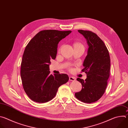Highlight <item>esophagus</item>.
I'll return each instance as SVG.
<instances>
[{"instance_id":"esophagus-1","label":"esophagus","mask_w":128,"mask_h":128,"mask_svg":"<svg viewBox=\"0 0 128 128\" xmlns=\"http://www.w3.org/2000/svg\"><path fill=\"white\" fill-rule=\"evenodd\" d=\"M69 78V80H70V81H74V80H76L75 78L73 77V76H70Z\"/></svg>"}]
</instances>
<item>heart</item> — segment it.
<instances>
[{
	"mask_svg": "<svg viewBox=\"0 0 128 128\" xmlns=\"http://www.w3.org/2000/svg\"><path fill=\"white\" fill-rule=\"evenodd\" d=\"M74 48H82L83 49H84V46L80 42H76L74 44Z\"/></svg>",
	"mask_w": 128,
	"mask_h": 128,
	"instance_id": "1",
	"label": "heart"
}]
</instances>
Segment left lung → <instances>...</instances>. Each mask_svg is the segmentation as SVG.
Masks as SVG:
<instances>
[{
    "label": "left lung",
    "instance_id": "obj_1",
    "mask_svg": "<svg viewBox=\"0 0 128 128\" xmlns=\"http://www.w3.org/2000/svg\"><path fill=\"white\" fill-rule=\"evenodd\" d=\"M78 31L86 39L88 48L82 70L87 78L85 80L77 78L82 88L75 96L82 102L91 103L98 101L105 92L110 76V59L105 44L96 33L87 30Z\"/></svg>",
    "mask_w": 128,
    "mask_h": 128
}]
</instances>
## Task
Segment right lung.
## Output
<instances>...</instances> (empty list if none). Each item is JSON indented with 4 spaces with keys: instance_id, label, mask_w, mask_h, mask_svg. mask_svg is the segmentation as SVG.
<instances>
[{
    "instance_id": "right-lung-1",
    "label": "right lung",
    "mask_w": 128,
    "mask_h": 128,
    "mask_svg": "<svg viewBox=\"0 0 128 128\" xmlns=\"http://www.w3.org/2000/svg\"><path fill=\"white\" fill-rule=\"evenodd\" d=\"M71 31L45 30L36 34L25 49L21 77L25 93L32 101L45 103L56 96L58 89L66 83V74H50L51 59H55L59 42Z\"/></svg>"
}]
</instances>
